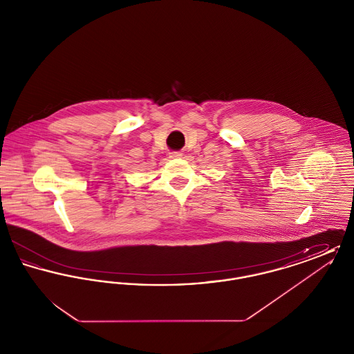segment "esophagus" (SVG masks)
Wrapping results in <instances>:
<instances>
[{"instance_id":"1","label":"esophagus","mask_w":354,"mask_h":354,"mask_svg":"<svg viewBox=\"0 0 354 354\" xmlns=\"http://www.w3.org/2000/svg\"><path fill=\"white\" fill-rule=\"evenodd\" d=\"M171 158H180L182 156V152L180 151H172L169 153Z\"/></svg>"}]
</instances>
